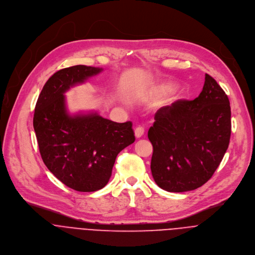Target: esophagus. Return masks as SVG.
Instances as JSON below:
<instances>
[{"label":"esophagus","mask_w":255,"mask_h":255,"mask_svg":"<svg viewBox=\"0 0 255 255\" xmlns=\"http://www.w3.org/2000/svg\"><path fill=\"white\" fill-rule=\"evenodd\" d=\"M143 133H144V129H143V128H141V127H137V128L134 129V134H135L136 137H141V136L143 135Z\"/></svg>","instance_id":"1"}]
</instances>
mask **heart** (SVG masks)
<instances>
[{
  "mask_svg": "<svg viewBox=\"0 0 255 255\" xmlns=\"http://www.w3.org/2000/svg\"><path fill=\"white\" fill-rule=\"evenodd\" d=\"M174 89V84L170 82H161L152 85L149 88V94L154 97H160L162 95L167 94L168 92L172 91Z\"/></svg>",
  "mask_w": 255,
  "mask_h": 255,
  "instance_id": "b5f03b06",
  "label": "heart"
}]
</instances>
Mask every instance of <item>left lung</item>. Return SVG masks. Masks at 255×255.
I'll list each match as a JSON object with an SVG mask.
<instances>
[{
  "instance_id": "1",
  "label": "left lung",
  "mask_w": 255,
  "mask_h": 255,
  "mask_svg": "<svg viewBox=\"0 0 255 255\" xmlns=\"http://www.w3.org/2000/svg\"><path fill=\"white\" fill-rule=\"evenodd\" d=\"M147 137L154 149L150 170L157 185L176 193L204 185L229 145L231 111L224 90L205 74L198 97L161 109Z\"/></svg>"
}]
</instances>
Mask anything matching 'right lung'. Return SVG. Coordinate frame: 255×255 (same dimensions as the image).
Listing matches in <instances>:
<instances>
[{
	"label": "right lung",
	"instance_id": "1",
	"mask_svg": "<svg viewBox=\"0 0 255 255\" xmlns=\"http://www.w3.org/2000/svg\"><path fill=\"white\" fill-rule=\"evenodd\" d=\"M101 71L75 65L55 72L35 107L33 127L44 164L64 185L79 192L103 189L119 152L135 139L130 122L115 123L96 113L68 114L64 93Z\"/></svg>",
	"mask_w": 255,
	"mask_h": 255
}]
</instances>
